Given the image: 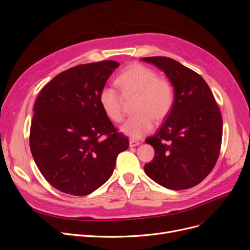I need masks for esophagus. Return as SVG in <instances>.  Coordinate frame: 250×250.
Segmentation results:
<instances>
[{
	"instance_id": "1",
	"label": "esophagus",
	"mask_w": 250,
	"mask_h": 250,
	"mask_svg": "<svg viewBox=\"0 0 250 250\" xmlns=\"http://www.w3.org/2000/svg\"><path fill=\"white\" fill-rule=\"evenodd\" d=\"M140 142L139 141H136V140H129V147L133 148V147H136V146H139L140 145Z\"/></svg>"
}]
</instances>
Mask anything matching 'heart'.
Instances as JSON below:
<instances>
[{
	"label": "heart",
	"instance_id": "b5f03b06",
	"mask_svg": "<svg viewBox=\"0 0 250 250\" xmlns=\"http://www.w3.org/2000/svg\"><path fill=\"white\" fill-rule=\"evenodd\" d=\"M116 83L124 95L136 94L135 115L122 125V132L133 139H141L150 133L154 120L162 122L173 105V88L168 80L157 77V73L141 63H133L117 77ZM99 103L103 111L115 123L124 118L122 96L110 87L104 86L99 93Z\"/></svg>",
	"mask_w": 250,
	"mask_h": 250
}]
</instances>
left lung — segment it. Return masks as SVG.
<instances>
[{
    "instance_id": "1",
    "label": "left lung",
    "mask_w": 250,
    "mask_h": 250,
    "mask_svg": "<svg viewBox=\"0 0 250 250\" xmlns=\"http://www.w3.org/2000/svg\"><path fill=\"white\" fill-rule=\"evenodd\" d=\"M163 71L174 90L172 108L155 136L145 142L155 158L144 167L158 185L173 190L199 185L219 157L223 121L214 95L204 79L165 57L142 58Z\"/></svg>"
}]
</instances>
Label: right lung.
I'll return each instance as SVG.
<instances>
[{
  "mask_svg": "<svg viewBox=\"0 0 250 250\" xmlns=\"http://www.w3.org/2000/svg\"><path fill=\"white\" fill-rule=\"evenodd\" d=\"M118 65L114 61L76 65L52 79L35 101L33 159L64 193L86 195L100 188L111 176L117 155L129 146L99 103L101 89Z\"/></svg>",
  "mask_w": 250,
  "mask_h": 250,
  "instance_id": "add662e5",
  "label": "right lung"
}]
</instances>
